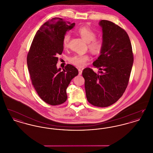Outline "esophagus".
<instances>
[{"label": "esophagus", "instance_id": "1", "mask_svg": "<svg viewBox=\"0 0 153 153\" xmlns=\"http://www.w3.org/2000/svg\"><path fill=\"white\" fill-rule=\"evenodd\" d=\"M82 72V70H81V69H79V75H81Z\"/></svg>", "mask_w": 153, "mask_h": 153}]
</instances>
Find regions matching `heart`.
<instances>
[{
    "mask_svg": "<svg viewBox=\"0 0 153 153\" xmlns=\"http://www.w3.org/2000/svg\"><path fill=\"white\" fill-rule=\"evenodd\" d=\"M79 34L86 42H88V47L89 49L94 53H97L101 51L103 45V41L102 38H96V33L88 26H81L77 30ZM70 39V35L66 34L63 37L62 43L65 48L69 46ZM89 60V57L88 54H75L69 59V62L74 65L77 67H82L87 64Z\"/></svg>",
    "mask_w": 153,
    "mask_h": 153,
    "instance_id": "obj_1",
    "label": "heart"
}]
</instances>
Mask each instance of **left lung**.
<instances>
[{"mask_svg": "<svg viewBox=\"0 0 153 153\" xmlns=\"http://www.w3.org/2000/svg\"><path fill=\"white\" fill-rule=\"evenodd\" d=\"M103 45L93 65L95 73L85 68L82 76L87 100L93 105L106 107L122 96L128 85L134 62L131 42L126 31L113 22L102 20Z\"/></svg>", "mask_w": 153, "mask_h": 153, "instance_id": "1", "label": "left lung"}]
</instances>
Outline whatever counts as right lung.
I'll list each match as a JSON object with an SVG mask.
<instances>
[{
  "instance_id": "add662e5",
  "label": "right lung",
  "mask_w": 153,
  "mask_h": 153,
  "mask_svg": "<svg viewBox=\"0 0 153 153\" xmlns=\"http://www.w3.org/2000/svg\"><path fill=\"white\" fill-rule=\"evenodd\" d=\"M75 23L54 18L45 22L37 31L27 57L32 84L41 99L51 105L67 100L66 88L79 71L68 64L65 69L57 68L58 55L62 54L63 37Z\"/></svg>"
}]
</instances>
